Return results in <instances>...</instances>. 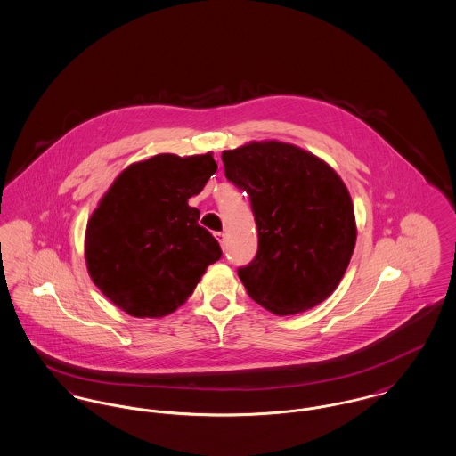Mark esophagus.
I'll return each mask as SVG.
<instances>
[{
    "label": "esophagus",
    "instance_id": "esophagus-1",
    "mask_svg": "<svg viewBox=\"0 0 456 456\" xmlns=\"http://www.w3.org/2000/svg\"><path fill=\"white\" fill-rule=\"evenodd\" d=\"M215 238H216V241L220 243L222 248L225 246V234H224V232H215Z\"/></svg>",
    "mask_w": 456,
    "mask_h": 456
}]
</instances>
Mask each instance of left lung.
I'll return each instance as SVG.
<instances>
[{"mask_svg":"<svg viewBox=\"0 0 456 456\" xmlns=\"http://www.w3.org/2000/svg\"><path fill=\"white\" fill-rule=\"evenodd\" d=\"M225 176L249 194L258 231L255 258L238 269L246 293L278 315L326 300L344 278L355 246L351 194L314 154L284 142L224 151Z\"/></svg>","mask_w":456,"mask_h":456,"instance_id":"8db88e82","label":"left lung"}]
</instances>
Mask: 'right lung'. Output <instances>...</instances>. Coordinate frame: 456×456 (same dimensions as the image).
<instances>
[{
	"instance_id": "right-lung-1",
	"label": "right lung",
	"mask_w": 456,
	"mask_h": 456,
	"mask_svg": "<svg viewBox=\"0 0 456 456\" xmlns=\"http://www.w3.org/2000/svg\"><path fill=\"white\" fill-rule=\"evenodd\" d=\"M216 163L208 154H158L130 165L112 182L85 234L92 281L135 317L172 314L222 256L218 241L187 205Z\"/></svg>"
}]
</instances>
